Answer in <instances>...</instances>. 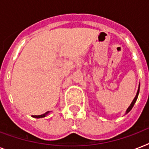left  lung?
I'll return each instance as SVG.
<instances>
[{
	"instance_id": "left-lung-1",
	"label": "left lung",
	"mask_w": 149,
	"mask_h": 149,
	"mask_svg": "<svg viewBox=\"0 0 149 149\" xmlns=\"http://www.w3.org/2000/svg\"><path fill=\"white\" fill-rule=\"evenodd\" d=\"M139 91H138V92H137V94H136V96H135V97H134V99L133 100V101H132V104H131V105H130V106H129V107L127 108V111H126V113H128V112H129V111H131V110H132V107H133V106H134V103L136 102L137 98H138V96H139Z\"/></svg>"
}]
</instances>
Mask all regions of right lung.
<instances>
[{
    "label": "right lung",
    "mask_w": 149,
    "mask_h": 149,
    "mask_svg": "<svg viewBox=\"0 0 149 149\" xmlns=\"http://www.w3.org/2000/svg\"><path fill=\"white\" fill-rule=\"evenodd\" d=\"M49 113V111H47L46 113H43V114H41V115H33V118H44L46 116V114Z\"/></svg>",
    "instance_id": "right-lung-1"
}]
</instances>
